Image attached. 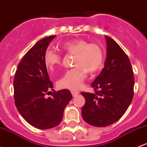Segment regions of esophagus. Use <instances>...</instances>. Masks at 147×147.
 <instances>
[{"label":"esophagus","mask_w":147,"mask_h":147,"mask_svg":"<svg viewBox=\"0 0 147 147\" xmlns=\"http://www.w3.org/2000/svg\"><path fill=\"white\" fill-rule=\"evenodd\" d=\"M71 93H72V95L73 97H76L77 96H78L79 95V92L76 91H71Z\"/></svg>","instance_id":"obj_1"}]
</instances>
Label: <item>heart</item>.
<instances>
[{
  "label": "heart",
  "mask_w": 147,
  "mask_h": 147,
  "mask_svg": "<svg viewBox=\"0 0 147 147\" xmlns=\"http://www.w3.org/2000/svg\"><path fill=\"white\" fill-rule=\"evenodd\" d=\"M61 49L67 54H74V68L67 70L57 82L61 89L77 90L82 87L86 77V71L94 73L102 67L104 54L102 48L97 44L88 43L84 40L75 39L65 42ZM45 64L49 70H55L61 63L59 53L47 49L44 56Z\"/></svg>",
  "instance_id": "b5f03b06"
}]
</instances>
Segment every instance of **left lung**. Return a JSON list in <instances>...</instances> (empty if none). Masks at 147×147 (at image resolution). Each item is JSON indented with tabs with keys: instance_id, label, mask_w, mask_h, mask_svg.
Listing matches in <instances>:
<instances>
[{
	"instance_id": "1",
	"label": "left lung",
	"mask_w": 147,
	"mask_h": 147,
	"mask_svg": "<svg viewBox=\"0 0 147 147\" xmlns=\"http://www.w3.org/2000/svg\"><path fill=\"white\" fill-rule=\"evenodd\" d=\"M105 38L107 59L104 68L91 84L95 93H81L85 98L83 119L96 127L107 126L119 120L134 95L135 79L130 59L112 38Z\"/></svg>"
}]
</instances>
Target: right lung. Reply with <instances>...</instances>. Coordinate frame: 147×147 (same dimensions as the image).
Returning a JSON list of instances; mask_svg holds the SVG:
<instances>
[{
  "label": "right lung",
  "instance_id": "obj_1",
  "mask_svg": "<svg viewBox=\"0 0 147 147\" xmlns=\"http://www.w3.org/2000/svg\"><path fill=\"white\" fill-rule=\"evenodd\" d=\"M56 35L40 40L27 51L19 62L14 78V103L22 117L38 129L52 128L61 122L63 111L72 96L67 89L52 91L44 56Z\"/></svg>",
  "mask_w": 147,
  "mask_h": 147
}]
</instances>
